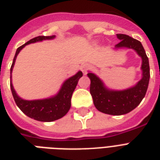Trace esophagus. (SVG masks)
Instances as JSON below:
<instances>
[{
	"label": "esophagus",
	"mask_w": 160,
	"mask_h": 160,
	"mask_svg": "<svg viewBox=\"0 0 160 160\" xmlns=\"http://www.w3.org/2000/svg\"><path fill=\"white\" fill-rule=\"evenodd\" d=\"M89 64H84L83 65H81V70H82V72L84 73V74H86V72H87V70L89 69Z\"/></svg>",
	"instance_id": "34e87169"
}]
</instances>
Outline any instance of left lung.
<instances>
[{
  "mask_svg": "<svg viewBox=\"0 0 160 160\" xmlns=\"http://www.w3.org/2000/svg\"><path fill=\"white\" fill-rule=\"evenodd\" d=\"M121 40L116 48L126 47L132 48L142 58V78L137 85L125 91H109L96 75L88 73L91 80L90 92L95 107L98 111L109 115H123L130 112L142 102L147 92L150 77L148 58L142 43L126 34H117Z\"/></svg>",
  "mask_w": 160,
  "mask_h": 160,
  "instance_id": "left-lung-1",
  "label": "left lung"
}]
</instances>
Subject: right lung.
<instances>
[{
	"instance_id": "obj_1",
	"label": "right lung",
	"mask_w": 160,
	"mask_h": 160,
	"mask_svg": "<svg viewBox=\"0 0 160 160\" xmlns=\"http://www.w3.org/2000/svg\"><path fill=\"white\" fill-rule=\"evenodd\" d=\"M54 36H38L32 38L28 42L20 46L17 49L15 57L13 58L12 66H11V74H12V68L15 64V60L18 53L25 45L32 43V42H38L45 39H52ZM83 75L82 72L79 71L75 75L72 76L64 83L62 88L57 96L52 98L44 100H37V101H26L21 99L20 97L16 94L14 88L12 86L11 81V90H12V96L14 98L16 104L21 111L28 117L33 118L37 121L40 122H53L63 118L68 112H69L70 106H71L72 94L75 91V87L78 84L80 78ZM12 78V75H11Z\"/></svg>"
}]
</instances>
